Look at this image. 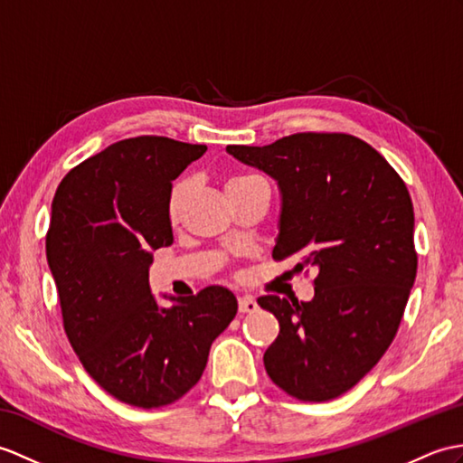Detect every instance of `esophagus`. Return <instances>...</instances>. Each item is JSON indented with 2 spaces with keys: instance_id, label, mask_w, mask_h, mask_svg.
I'll return each mask as SVG.
<instances>
[{
  "instance_id": "obj_1",
  "label": "esophagus",
  "mask_w": 463,
  "mask_h": 463,
  "mask_svg": "<svg viewBox=\"0 0 463 463\" xmlns=\"http://www.w3.org/2000/svg\"><path fill=\"white\" fill-rule=\"evenodd\" d=\"M258 304L252 296H242L239 298V311L241 314H249V311H256Z\"/></svg>"
}]
</instances>
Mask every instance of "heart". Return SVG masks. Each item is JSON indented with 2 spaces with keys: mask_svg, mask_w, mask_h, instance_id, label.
<instances>
[{
  "mask_svg": "<svg viewBox=\"0 0 463 463\" xmlns=\"http://www.w3.org/2000/svg\"><path fill=\"white\" fill-rule=\"evenodd\" d=\"M252 179H256V177H252V175H234V177L229 179L227 189L234 187V185H241V183H246V181H252ZM185 193H187V183H183V181L177 183L174 191H171V195H169V217L174 221L179 217L183 201H185Z\"/></svg>",
  "mask_w": 463,
  "mask_h": 463,
  "instance_id": "heart-1",
  "label": "heart"
}]
</instances>
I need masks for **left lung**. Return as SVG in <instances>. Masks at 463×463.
I'll list each match as a JSON object with an SVG mask.
<instances>
[{"label": "left lung", "instance_id": "8db88e82", "mask_svg": "<svg viewBox=\"0 0 463 463\" xmlns=\"http://www.w3.org/2000/svg\"><path fill=\"white\" fill-rule=\"evenodd\" d=\"M278 183L272 256L316 268L309 302L264 296L280 333L264 353L270 379L299 401L353 389L389 349L416 278L414 209L377 149L347 134H294L270 146H227Z\"/></svg>", "mask_w": 463, "mask_h": 463}]
</instances>
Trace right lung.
I'll return each instance as SVG.
<instances>
[{"label":"right lung","mask_w":463,"mask_h":463,"mask_svg":"<svg viewBox=\"0 0 463 463\" xmlns=\"http://www.w3.org/2000/svg\"><path fill=\"white\" fill-rule=\"evenodd\" d=\"M207 146L161 136L122 139L71 169L57 187L47 262L64 331L86 373L139 408L175 402L207 367L213 341L236 316L227 288L152 294L154 252L174 242V181Z\"/></svg>","instance_id":"right-lung-1"}]
</instances>
